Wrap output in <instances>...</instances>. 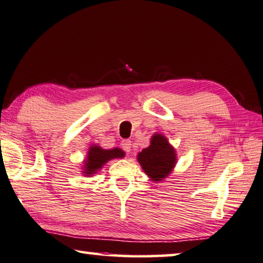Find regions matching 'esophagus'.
Masks as SVG:
<instances>
[{
  "mask_svg": "<svg viewBox=\"0 0 263 263\" xmlns=\"http://www.w3.org/2000/svg\"><path fill=\"white\" fill-rule=\"evenodd\" d=\"M121 145H122V149H123L124 152H126L127 154L130 153V150H132V141L123 140V141L121 142Z\"/></svg>",
  "mask_w": 263,
  "mask_h": 263,
  "instance_id": "esophagus-1",
  "label": "esophagus"
}]
</instances>
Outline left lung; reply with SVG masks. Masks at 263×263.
Returning <instances> with one entry per match:
<instances>
[{
  "label": "left lung",
  "mask_w": 263,
  "mask_h": 263,
  "mask_svg": "<svg viewBox=\"0 0 263 263\" xmlns=\"http://www.w3.org/2000/svg\"><path fill=\"white\" fill-rule=\"evenodd\" d=\"M142 169L154 182H160L170 174L176 164L175 150L162 135H154L148 148L137 156Z\"/></svg>",
  "instance_id": "obj_1"
}]
</instances>
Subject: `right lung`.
<instances>
[{
    "label": "right lung",
    "instance_id": "obj_1",
    "mask_svg": "<svg viewBox=\"0 0 263 263\" xmlns=\"http://www.w3.org/2000/svg\"><path fill=\"white\" fill-rule=\"evenodd\" d=\"M124 153L121 149H111V150H105L101 149L98 145H94L89 149L87 160L85 162V174L86 176L96 174V172L100 169V167L105 164L106 162H108L111 158H118L123 157Z\"/></svg>",
    "mask_w": 263,
    "mask_h": 263
}]
</instances>
